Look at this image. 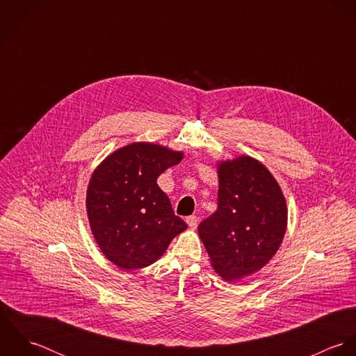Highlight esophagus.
Segmentation results:
<instances>
[{
  "label": "esophagus",
  "instance_id": "obj_1",
  "mask_svg": "<svg viewBox=\"0 0 356 356\" xmlns=\"http://www.w3.org/2000/svg\"><path fill=\"white\" fill-rule=\"evenodd\" d=\"M197 222H199V219H197L196 215H191V216L186 218V223H188V226H189L192 230H195V229L197 227Z\"/></svg>",
  "mask_w": 356,
  "mask_h": 356
}]
</instances>
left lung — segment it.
I'll return each instance as SVG.
<instances>
[{
  "instance_id": "1",
  "label": "left lung",
  "mask_w": 356,
  "mask_h": 356,
  "mask_svg": "<svg viewBox=\"0 0 356 356\" xmlns=\"http://www.w3.org/2000/svg\"><path fill=\"white\" fill-rule=\"evenodd\" d=\"M218 209L199 225L213 270L226 281L259 271L277 254L288 223L282 191L254 157L218 163Z\"/></svg>"
}]
</instances>
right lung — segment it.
Listing matches in <instances>:
<instances>
[{"label":"right lung","instance_id":"add662e5","mask_svg":"<svg viewBox=\"0 0 356 356\" xmlns=\"http://www.w3.org/2000/svg\"><path fill=\"white\" fill-rule=\"evenodd\" d=\"M182 159V152L134 143L111 153L93 171L86 193L90 229L102 254L119 268L152 264L188 229L156 182Z\"/></svg>","mask_w":356,"mask_h":356}]
</instances>
